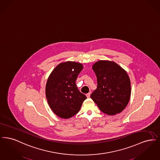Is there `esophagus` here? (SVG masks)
I'll return each mask as SVG.
<instances>
[{
	"instance_id": "1",
	"label": "esophagus",
	"mask_w": 160,
	"mask_h": 160,
	"mask_svg": "<svg viewBox=\"0 0 160 160\" xmlns=\"http://www.w3.org/2000/svg\"><path fill=\"white\" fill-rule=\"evenodd\" d=\"M91 92H89L88 93H87V94H86V97H87V98H89V97H90V96H91Z\"/></svg>"
}]
</instances>
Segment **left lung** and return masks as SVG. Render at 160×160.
<instances>
[{
    "mask_svg": "<svg viewBox=\"0 0 160 160\" xmlns=\"http://www.w3.org/2000/svg\"><path fill=\"white\" fill-rule=\"evenodd\" d=\"M92 69L97 78V88L91 98L105 114L121 113L131 97V82L127 72L113 61H98Z\"/></svg>",
    "mask_w": 160,
    "mask_h": 160,
    "instance_id": "obj_1",
    "label": "left lung"
}]
</instances>
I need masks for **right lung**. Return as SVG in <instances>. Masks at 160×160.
Here are the masks:
<instances>
[{
    "instance_id": "right-lung-1",
    "label": "right lung",
    "mask_w": 160,
    "mask_h": 160,
    "mask_svg": "<svg viewBox=\"0 0 160 160\" xmlns=\"http://www.w3.org/2000/svg\"><path fill=\"white\" fill-rule=\"evenodd\" d=\"M83 68L82 63L62 62L48 77L46 86V98L52 110L62 119H69L80 110L86 97L77 87L76 81Z\"/></svg>"
}]
</instances>
